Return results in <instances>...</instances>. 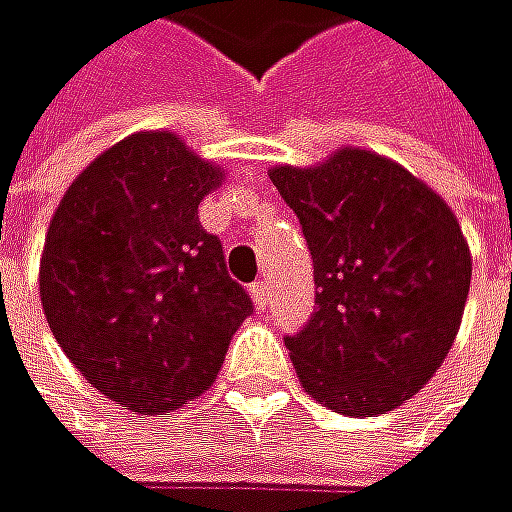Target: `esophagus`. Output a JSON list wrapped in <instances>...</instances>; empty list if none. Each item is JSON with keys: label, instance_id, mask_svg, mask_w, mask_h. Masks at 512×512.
<instances>
[{"label": "esophagus", "instance_id": "1", "mask_svg": "<svg viewBox=\"0 0 512 512\" xmlns=\"http://www.w3.org/2000/svg\"><path fill=\"white\" fill-rule=\"evenodd\" d=\"M248 291H251V300H254V306H258V309H267L270 306L267 282H254V285H248Z\"/></svg>", "mask_w": 512, "mask_h": 512}]
</instances>
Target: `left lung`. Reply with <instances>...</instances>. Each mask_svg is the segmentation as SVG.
<instances>
[{"instance_id": "1", "label": "left lung", "mask_w": 512, "mask_h": 512, "mask_svg": "<svg viewBox=\"0 0 512 512\" xmlns=\"http://www.w3.org/2000/svg\"><path fill=\"white\" fill-rule=\"evenodd\" d=\"M270 179L315 267V312L285 339L306 393L348 417L393 411L435 375L462 324L471 254L456 215L366 149Z\"/></svg>"}]
</instances>
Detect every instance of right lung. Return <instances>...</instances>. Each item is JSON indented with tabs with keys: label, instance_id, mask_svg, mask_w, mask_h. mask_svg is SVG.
<instances>
[{
	"label": "right lung",
	"instance_id": "right-lung-1",
	"mask_svg": "<svg viewBox=\"0 0 512 512\" xmlns=\"http://www.w3.org/2000/svg\"><path fill=\"white\" fill-rule=\"evenodd\" d=\"M221 170L167 131L98 155L65 191L41 254V306L80 375L161 414L203 393L254 312L197 206Z\"/></svg>",
	"mask_w": 512,
	"mask_h": 512
}]
</instances>
